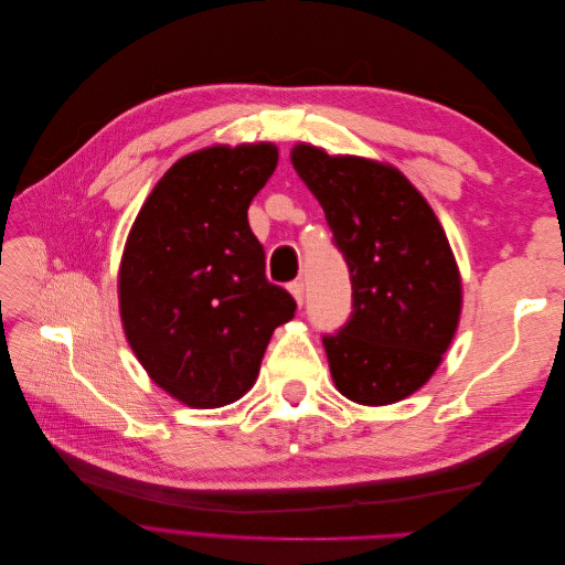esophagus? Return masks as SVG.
<instances>
[{
  "label": "esophagus",
  "mask_w": 565,
  "mask_h": 565,
  "mask_svg": "<svg viewBox=\"0 0 565 565\" xmlns=\"http://www.w3.org/2000/svg\"><path fill=\"white\" fill-rule=\"evenodd\" d=\"M289 292H292V297L297 299L299 306H303V282L301 280L289 282Z\"/></svg>",
  "instance_id": "1"
}]
</instances>
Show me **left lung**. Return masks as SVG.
I'll return each instance as SVG.
<instances>
[{"instance_id":"left-lung-1","label":"left lung","mask_w":565,"mask_h":565,"mask_svg":"<svg viewBox=\"0 0 565 565\" xmlns=\"http://www.w3.org/2000/svg\"><path fill=\"white\" fill-rule=\"evenodd\" d=\"M292 164L320 202L349 266L353 311L322 334L337 388L388 405L426 384L455 337L461 282L434 210L398 169L297 146Z\"/></svg>"}]
</instances>
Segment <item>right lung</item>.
<instances>
[{"label":"right lung","instance_id":"add662e5","mask_svg":"<svg viewBox=\"0 0 565 565\" xmlns=\"http://www.w3.org/2000/svg\"><path fill=\"white\" fill-rule=\"evenodd\" d=\"M278 164L270 143L181 158L136 216L119 266V316L150 380L191 407H224L252 388L297 301L268 282L247 210Z\"/></svg>","mask_w":565,"mask_h":565}]
</instances>
